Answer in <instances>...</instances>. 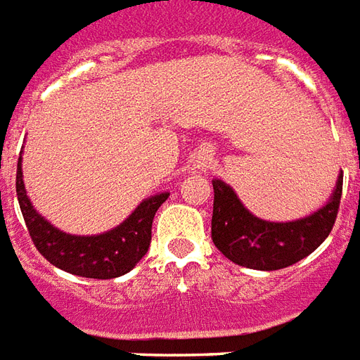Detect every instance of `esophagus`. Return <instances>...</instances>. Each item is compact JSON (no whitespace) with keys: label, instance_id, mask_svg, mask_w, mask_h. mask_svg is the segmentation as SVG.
Segmentation results:
<instances>
[{"label":"esophagus","instance_id":"esophagus-1","mask_svg":"<svg viewBox=\"0 0 360 360\" xmlns=\"http://www.w3.org/2000/svg\"><path fill=\"white\" fill-rule=\"evenodd\" d=\"M211 160H213L211 153H209V151L200 153V159H198V162H200L201 167H207V165H211Z\"/></svg>","mask_w":360,"mask_h":360}]
</instances>
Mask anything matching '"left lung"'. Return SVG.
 <instances>
[{"label":"left lung","instance_id":"8db88e82","mask_svg":"<svg viewBox=\"0 0 360 360\" xmlns=\"http://www.w3.org/2000/svg\"><path fill=\"white\" fill-rule=\"evenodd\" d=\"M343 172L338 176L333 195L322 209L298 221L271 223L252 215L231 186L213 180V244L242 267L274 271L292 266L328 238L338 217Z\"/></svg>","mask_w":360,"mask_h":360}]
</instances>
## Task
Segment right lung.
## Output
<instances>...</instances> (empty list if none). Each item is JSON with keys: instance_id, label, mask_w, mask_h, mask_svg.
I'll return each instance as SVG.
<instances>
[{"instance_id": "1", "label": "right lung", "mask_w": 360, "mask_h": 360, "mask_svg": "<svg viewBox=\"0 0 360 360\" xmlns=\"http://www.w3.org/2000/svg\"><path fill=\"white\" fill-rule=\"evenodd\" d=\"M167 198L168 192H162L141 201L122 225L108 233L94 236L65 234L32 207L22 182L21 157L17 162V200L37 250L52 266L89 279H114L137 266L151 244L155 213Z\"/></svg>"}]
</instances>
